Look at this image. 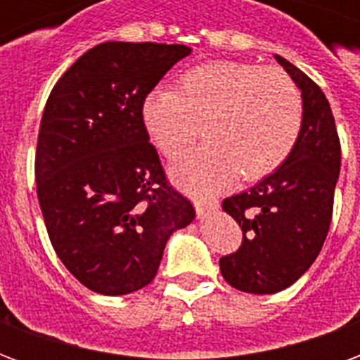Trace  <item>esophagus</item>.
Here are the masks:
<instances>
[{"label":"esophagus","mask_w":360,"mask_h":360,"mask_svg":"<svg viewBox=\"0 0 360 360\" xmlns=\"http://www.w3.org/2000/svg\"><path fill=\"white\" fill-rule=\"evenodd\" d=\"M219 204L216 198H198L196 196L195 198V208H196V214L202 218V216H206V214H210V212H214L216 208H218Z\"/></svg>","instance_id":"obj_1"}]
</instances>
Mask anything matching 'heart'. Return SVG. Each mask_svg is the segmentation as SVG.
Returning a JSON list of instances; mask_svg holds the SVG:
<instances>
[{"mask_svg":"<svg viewBox=\"0 0 360 360\" xmlns=\"http://www.w3.org/2000/svg\"><path fill=\"white\" fill-rule=\"evenodd\" d=\"M146 133L165 158L179 156L202 133L210 141L173 164L196 191H214L237 175L264 179L291 156L302 127V96L287 73L218 59L188 69L175 90H154L142 103Z\"/></svg>","mask_w":360,"mask_h":360,"instance_id":"1","label":"heart"}]
</instances>
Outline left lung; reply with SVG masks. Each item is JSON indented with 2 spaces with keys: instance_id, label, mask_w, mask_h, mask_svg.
Masks as SVG:
<instances>
[{
  "instance_id": "left-lung-1",
  "label": "left lung",
  "mask_w": 360,
  "mask_h": 360,
  "mask_svg": "<svg viewBox=\"0 0 360 360\" xmlns=\"http://www.w3.org/2000/svg\"><path fill=\"white\" fill-rule=\"evenodd\" d=\"M276 59L301 89L299 141L278 172L221 202L243 231L241 247L219 258L221 276L257 295L293 285L316 260L332 224L341 165L340 136L322 89L287 59Z\"/></svg>"
}]
</instances>
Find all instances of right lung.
<instances>
[{"label":"right lung","instance_id":"1","mask_svg":"<svg viewBox=\"0 0 360 360\" xmlns=\"http://www.w3.org/2000/svg\"><path fill=\"white\" fill-rule=\"evenodd\" d=\"M191 48L103 42L56 82L36 144V193L59 260L100 295L156 278L165 243L195 208L167 181L142 103Z\"/></svg>","mask_w":360,"mask_h":360}]
</instances>
